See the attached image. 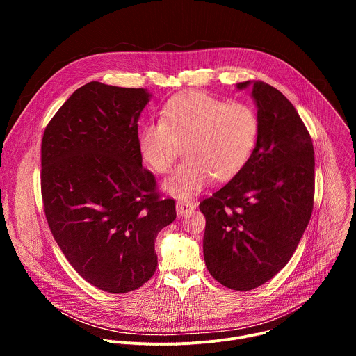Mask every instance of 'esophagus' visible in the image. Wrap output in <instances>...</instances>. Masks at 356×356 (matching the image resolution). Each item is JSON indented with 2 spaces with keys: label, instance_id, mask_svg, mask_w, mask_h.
Masks as SVG:
<instances>
[{
  "label": "esophagus",
  "instance_id": "obj_1",
  "mask_svg": "<svg viewBox=\"0 0 356 356\" xmlns=\"http://www.w3.org/2000/svg\"><path fill=\"white\" fill-rule=\"evenodd\" d=\"M193 210H194V204H193V202L186 201V200H183V201H177V204H176V211H177V216H179V217H183V216L188 214V213H190V211H193Z\"/></svg>",
  "mask_w": 356,
  "mask_h": 356
}]
</instances>
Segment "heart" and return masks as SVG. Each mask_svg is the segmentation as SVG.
Listing matches in <instances>:
<instances>
[{
  "instance_id": "1",
  "label": "heart",
  "mask_w": 356,
  "mask_h": 356,
  "mask_svg": "<svg viewBox=\"0 0 356 356\" xmlns=\"http://www.w3.org/2000/svg\"><path fill=\"white\" fill-rule=\"evenodd\" d=\"M258 138L259 118L250 106L188 91L168 101L161 121L142 125L139 150L152 169L166 175L184 145L186 161L168 177L165 188L186 198L213 177H234L250 159Z\"/></svg>"
}]
</instances>
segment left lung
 <instances>
[{
    "instance_id": "obj_1",
    "label": "left lung",
    "mask_w": 356,
    "mask_h": 356,
    "mask_svg": "<svg viewBox=\"0 0 356 356\" xmlns=\"http://www.w3.org/2000/svg\"><path fill=\"white\" fill-rule=\"evenodd\" d=\"M252 97L259 118L257 147L232 180L200 202L206 266L238 291L266 283L286 266L314 207V147L306 125L270 84L253 81Z\"/></svg>"
}]
</instances>
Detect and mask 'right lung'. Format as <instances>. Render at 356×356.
<instances>
[{
	"instance_id": "right-lung-1",
	"label": "right lung",
	"mask_w": 356,
	"mask_h": 356,
	"mask_svg": "<svg viewBox=\"0 0 356 356\" xmlns=\"http://www.w3.org/2000/svg\"><path fill=\"white\" fill-rule=\"evenodd\" d=\"M145 88L90 81L44 128L40 190L47 225L73 269L108 293L154 276L155 239L176 218V202L142 168L138 118Z\"/></svg>"
}]
</instances>
